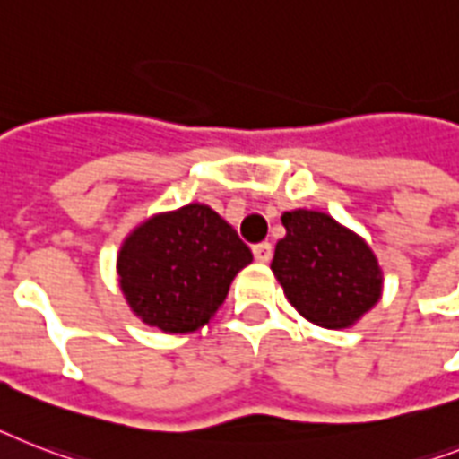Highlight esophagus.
<instances>
[{
  "label": "esophagus",
  "instance_id": "34e87169",
  "mask_svg": "<svg viewBox=\"0 0 459 459\" xmlns=\"http://www.w3.org/2000/svg\"><path fill=\"white\" fill-rule=\"evenodd\" d=\"M252 252H255V259L256 262H271V256H273V247H271V242H259V245H255L252 247Z\"/></svg>",
  "mask_w": 459,
  "mask_h": 459
}]
</instances>
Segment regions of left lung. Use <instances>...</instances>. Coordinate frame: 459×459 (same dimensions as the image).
<instances>
[{"label": "left lung", "mask_w": 459, "mask_h": 459, "mask_svg": "<svg viewBox=\"0 0 459 459\" xmlns=\"http://www.w3.org/2000/svg\"><path fill=\"white\" fill-rule=\"evenodd\" d=\"M282 226L271 271L304 318L342 330L377 304L382 268L363 238L314 210L285 212Z\"/></svg>", "instance_id": "left-lung-1"}]
</instances>
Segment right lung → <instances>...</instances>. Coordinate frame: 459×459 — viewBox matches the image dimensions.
Returning a JSON list of instances; mask_svg holds the SVG:
<instances>
[{
	"mask_svg": "<svg viewBox=\"0 0 459 459\" xmlns=\"http://www.w3.org/2000/svg\"><path fill=\"white\" fill-rule=\"evenodd\" d=\"M252 252L207 204L155 214L126 236L117 255L125 299L145 325L195 333L217 314Z\"/></svg>",
	"mask_w": 459,
	"mask_h": 459,
	"instance_id": "add662e5",
	"label": "right lung"
}]
</instances>
